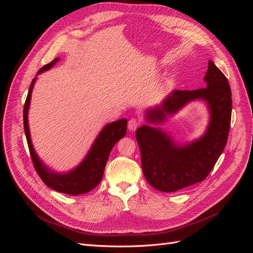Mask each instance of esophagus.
Instances as JSON below:
<instances>
[{
	"instance_id": "1",
	"label": "esophagus",
	"mask_w": 253,
	"mask_h": 253,
	"mask_svg": "<svg viewBox=\"0 0 253 253\" xmlns=\"http://www.w3.org/2000/svg\"><path fill=\"white\" fill-rule=\"evenodd\" d=\"M139 125H140V121L137 119V118H132V119H129L128 120V124H127V127H128V129L129 131H135V129L139 126Z\"/></svg>"
}]
</instances>
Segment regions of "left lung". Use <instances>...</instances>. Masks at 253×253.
Returning <instances> with one entry per match:
<instances>
[{"label": "left lung", "mask_w": 253, "mask_h": 253, "mask_svg": "<svg viewBox=\"0 0 253 253\" xmlns=\"http://www.w3.org/2000/svg\"><path fill=\"white\" fill-rule=\"evenodd\" d=\"M204 80L206 87L173 90L162 105L147 111V121L160 124L167 115L175 114L188 102L204 100L208 104L210 122L200 139L178 145L158 127L142 126L136 131L144 177L163 192H175L203 181L226 147L232 111L230 85L211 60Z\"/></svg>", "instance_id": "obj_1"}]
</instances>
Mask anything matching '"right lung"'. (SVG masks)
<instances>
[{
    "label": "right lung",
    "instance_id": "right-lung-1",
    "mask_svg": "<svg viewBox=\"0 0 253 253\" xmlns=\"http://www.w3.org/2000/svg\"><path fill=\"white\" fill-rule=\"evenodd\" d=\"M57 61H59V58L53 59L50 63L41 67L37 75H40L41 73L49 70V68H51L56 64ZM36 80L37 77H35L32 83H30L28 95L26 97V101L24 104V110H23L24 131L35 169L37 173L39 174L45 185L57 191V192L70 195H79L89 192L90 190H93L100 183L104 173L106 162H108L109 155L113 147L116 144V142L119 139H121L122 137H125L126 133L127 120L120 119L105 126L102 128V131L99 133L94 144L91 145L86 157L84 158L83 162L77 168H75L74 170L64 174L52 172L41 162L40 158L38 157L37 153L34 149V145L32 143V139H30L27 117L30 98H32V91Z\"/></svg>",
    "mask_w": 253,
    "mask_h": 253
}]
</instances>
